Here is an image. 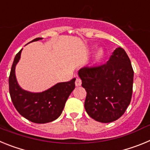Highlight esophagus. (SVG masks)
<instances>
[{
  "mask_svg": "<svg viewBox=\"0 0 150 150\" xmlns=\"http://www.w3.org/2000/svg\"><path fill=\"white\" fill-rule=\"evenodd\" d=\"M82 84V80L79 77H76V81H75V85H76V86H81Z\"/></svg>",
  "mask_w": 150,
  "mask_h": 150,
  "instance_id": "obj_1",
  "label": "esophagus"
}]
</instances>
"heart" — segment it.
Returning <instances> with one entry per match:
<instances>
[{
	"label": "heart",
	"instance_id": "obj_1",
	"mask_svg": "<svg viewBox=\"0 0 150 150\" xmlns=\"http://www.w3.org/2000/svg\"><path fill=\"white\" fill-rule=\"evenodd\" d=\"M104 56V50L102 49H99L98 51L96 52V53L95 55V61H99L100 59H101Z\"/></svg>",
	"mask_w": 150,
	"mask_h": 150
}]
</instances>
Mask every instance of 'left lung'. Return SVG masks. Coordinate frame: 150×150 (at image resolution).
Returning <instances> with one entry per match:
<instances>
[{"instance_id": "left-lung-1", "label": "left lung", "mask_w": 150, "mask_h": 150, "mask_svg": "<svg viewBox=\"0 0 150 150\" xmlns=\"http://www.w3.org/2000/svg\"><path fill=\"white\" fill-rule=\"evenodd\" d=\"M78 74L87 92L84 106L90 117L108 123L124 114L132 99L134 71L122 48H116L107 63L84 67Z\"/></svg>"}]
</instances>
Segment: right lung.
Instances as JSON below:
<instances>
[{
    "instance_id": "add662e5",
    "label": "right lung",
    "mask_w": 150,
    "mask_h": 150,
    "mask_svg": "<svg viewBox=\"0 0 150 150\" xmlns=\"http://www.w3.org/2000/svg\"><path fill=\"white\" fill-rule=\"evenodd\" d=\"M43 38L33 40L38 41ZM22 50L16 55L9 76V90L13 105L23 117L34 123L52 122L62 114L69 95L75 88V78L68 82L59 83L40 93L22 89L16 81L15 68L20 59Z\"/></svg>"
}]
</instances>
